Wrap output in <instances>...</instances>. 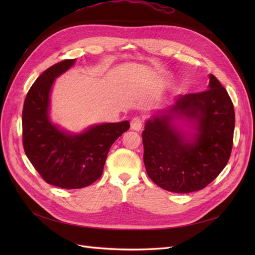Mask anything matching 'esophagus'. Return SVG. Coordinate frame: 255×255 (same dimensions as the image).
I'll return each mask as SVG.
<instances>
[{
	"label": "esophagus",
	"mask_w": 255,
	"mask_h": 255,
	"mask_svg": "<svg viewBox=\"0 0 255 255\" xmlns=\"http://www.w3.org/2000/svg\"><path fill=\"white\" fill-rule=\"evenodd\" d=\"M143 125V121L140 117H135L130 121V128L134 130H140Z\"/></svg>",
	"instance_id": "obj_1"
}]
</instances>
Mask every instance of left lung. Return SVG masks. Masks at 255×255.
Returning <instances> with one entry per match:
<instances>
[{
	"label": "left lung",
	"instance_id": "obj_1",
	"mask_svg": "<svg viewBox=\"0 0 255 255\" xmlns=\"http://www.w3.org/2000/svg\"><path fill=\"white\" fill-rule=\"evenodd\" d=\"M168 112L145 123L142 143L146 173L168 191L201 190L219 175L231 156L235 127L232 100L211 74L207 90L180 96ZM171 113L195 123L197 132L191 138L171 125Z\"/></svg>",
	"mask_w": 255,
	"mask_h": 255
}]
</instances>
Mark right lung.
<instances>
[{
  "instance_id": "add662e5",
  "label": "right lung",
  "mask_w": 255,
  "mask_h": 255,
  "mask_svg": "<svg viewBox=\"0 0 255 255\" xmlns=\"http://www.w3.org/2000/svg\"><path fill=\"white\" fill-rule=\"evenodd\" d=\"M74 61L61 60L40 74L29 88L22 111V140L27 158L45 182L65 189L83 188L96 182L103 173L112 144L129 128V122L122 121L71 135L52 125V85Z\"/></svg>"
}]
</instances>
